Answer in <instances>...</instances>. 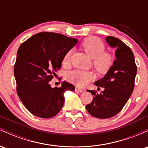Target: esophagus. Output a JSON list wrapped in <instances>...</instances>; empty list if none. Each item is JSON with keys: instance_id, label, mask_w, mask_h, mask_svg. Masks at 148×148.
<instances>
[{"instance_id": "1", "label": "esophagus", "mask_w": 148, "mask_h": 148, "mask_svg": "<svg viewBox=\"0 0 148 148\" xmlns=\"http://www.w3.org/2000/svg\"><path fill=\"white\" fill-rule=\"evenodd\" d=\"M75 91L78 92H84V90L81 89V88H80L79 87H76L75 88Z\"/></svg>"}]
</instances>
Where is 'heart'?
<instances>
[{
    "mask_svg": "<svg viewBox=\"0 0 148 148\" xmlns=\"http://www.w3.org/2000/svg\"><path fill=\"white\" fill-rule=\"evenodd\" d=\"M81 47L90 58L92 59V65L99 73L104 74L111 68L113 60L109 53L104 51L105 46L103 42L95 37L86 38L81 44ZM72 51L69 50L64 54L62 63L64 66L69 64ZM67 79L77 86H84L94 79V73L90 71L74 69L69 72Z\"/></svg>",
    "mask_w": 148,
    "mask_h": 148,
    "instance_id": "1",
    "label": "heart"
}]
</instances>
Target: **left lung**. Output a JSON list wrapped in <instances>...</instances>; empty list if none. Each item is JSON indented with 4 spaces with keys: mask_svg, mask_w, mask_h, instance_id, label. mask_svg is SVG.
<instances>
[{
    "mask_svg": "<svg viewBox=\"0 0 148 148\" xmlns=\"http://www.w3.org/2000/svg\"><path fill=\"white\" fill-rule=\"evenodd\" d=\"M106 41L116 49V59L106 75L95 82L97 86L103 88V90L97 94L88 90L93 99L86 106L92 116L101 119L115 116L123 109L133 92L137 73L134 53L130 47L114 37H107Z\"/></svg>",
    "mask_w": 148,
    "mask_h": 148,
    "instance_id": "1",
    "label": "left lung"
}]
</instances>
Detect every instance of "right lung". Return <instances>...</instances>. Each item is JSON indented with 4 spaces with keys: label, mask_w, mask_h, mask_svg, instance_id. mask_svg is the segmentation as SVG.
Masks as SVG:
<instances>
[{
    "label": "right lung",
    "mask_w": 148,
    "mask_h": 148,
    "mask_svg": "<svg viewBox=\"0 0 148 148\" xmlns=\"http://www.w3.org/2000/svg\"><path fill=\"white\" fill-rule=\"evenodd\" d=\"M78 40L62 34L39 33L18 49L14 74L18 97L32 114L42 118L56 115L64 104V93L75 87L63 81L60 88L49 84L61 67L64 54Z\"/></svg>",
    "instance_id": "right-lung-1"
}]
</instances>
